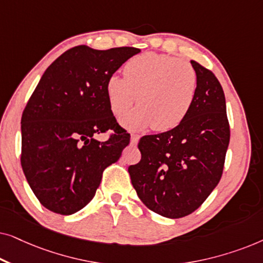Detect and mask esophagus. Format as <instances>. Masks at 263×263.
Instances as JSON below:
<instances>
[{
  "instance_id": "34e87169",
  "label": "esophagus",
  "mask_w": 263,
  "mask_h": 263,
  "mask_svg": "<svg viewBox=\"0 0 263 263\" xmlns=\"http://www.w3.org/2000/svg\"><path fill=\"white\" fill-rule=\"evenodd\" d=\"M139 139H140L139 135L132 134V136H130V145H132V146H135L136 143L139 142Z\"/></svg>"
}]
</instances>
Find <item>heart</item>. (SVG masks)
Wrapping results in <instances>:
<instances>
[{"label": "heart", "instance_id": "1", "mask_svg": "<svg viewBox=\"0 0 263 263\" xmlns=\"http://www.w3.org/2000/svg\"><path fill=\"white\" fill-rule=\"evenodd\" d=\"M124 75H111L105 89L115 116L127 114L136 100L140 104L122 120L125 128L142 130L152 127L156 132H166L188 116L199 85L197 71L189 62L145 52L125 63Z\"/></svg>", "mask_w": 263, "mask_h": 263}]
</instances>
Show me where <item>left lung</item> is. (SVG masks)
I'll use <instances>...</instances> for the list:
<instances>
[{"label": "left lung", "instance_id": "obj_1", "mask_svg": "<svg viewBox=\"0 0 263 263\" xmlns=\"http://www.w3.org/2000/svg\"><path fill=\"white\" fill-rule=\"evenodd\" d=\"M199 77L195 100L177 127L139 142L141 160L128 168L138 196L151 211L177 219L196 211L218 185L230 142L222 87L190 61Z\"/></svg>", "mask_w": 263, "mask_h": 263}]
</instances>
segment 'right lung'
<instances>
[{"mask_svg": "<svg viewBox=\"0 0 263 263\" xmlns=\"http://www.w3.org/2000/svg\"><path fill=\"white\" fill-rule=\"evenodd\" d=\"M140 49L79 45L48 67L21 117V166L32 192L53 213L70 215L96 195L103 171L130 135L110 109L106 81ZM115 132L107 142L94 135Z\"/></svg>", "mask_w": 263, "mask_h": 263, "instance_id": "obj_1", "label": "right lung"}]
</instances>
